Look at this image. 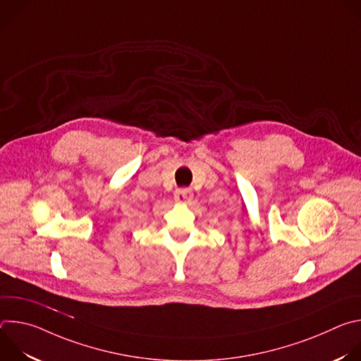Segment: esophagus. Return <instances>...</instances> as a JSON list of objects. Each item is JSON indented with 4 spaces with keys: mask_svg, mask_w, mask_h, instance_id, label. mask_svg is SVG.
<instances>
[{
    "mask_svg": "<svg viewBox=\"0 0 361 361\" xmlns=\"http://www.w3.org/2000/svg\"><path fill=\"white\" fill-rule=\"evenodd\" d=\"M174 198L178 202H188L192 198V191L190 188H178L176 190Z\"/></svg>",
    "mask_w": 361,
    "mask_h": 361,
    "instance_id": "34e87169",
    "label": "esophagus"
}]
</instances>
